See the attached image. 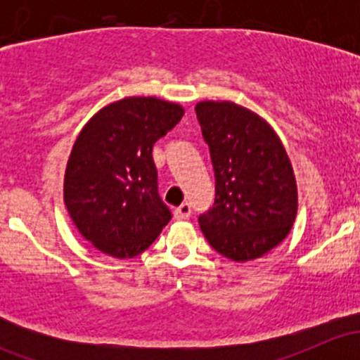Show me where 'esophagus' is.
Segmentation results:
<instances>
[{"mask_svg":"<svg viewBox=\"0 0 360 360\" xmlns=\"http://www.w3.org/2000/svg\"><path fill=\"white\" fill-rule=\"evenodd\" d=\"M174 216H176V219H179V221H184V219H188V217L191 216V205L190 203H181L179 207H177L176 210H174Z\"/></svg>","mask_w":360,"mask_h":360,"instance_id":"obj_1","label":"esophagus"}]
</instances>
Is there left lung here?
Masks as SVG:
<instances>
[{"label":"left lung","mask_w":360,"mask_h":360,"mask_svg":"<svg viewBox=\"0 0 360 360\" xmlns=\"http://www.w3.org/2000/svg\"><path fill=\"white\" fill-rule=\"evenodd\" d=\"M195 111L216 177V198L198 217L200 230L228 259H257L288 237L296 219L291 160L275 130L248 108L203 101Z\"/></svg>","instance_id":"8db88e82"}]
</instances>
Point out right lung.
Returning a JSON list of instances; mask_svg holds the SVG:
<instances>
[{
    "label": "right lung",
    "mask_w": 360,
    "mask_h": 360,
    "mask_svg": "<svg viewBox=\"0 0 360 360\" xmlns=\"http://www.w3.org/2000/svg\"><path fill=\"white\" fill-rule=\"evenodd\" d=\"M184 110L157 97H125L86 122L69 155L64 202L79 233L112 257L146 250L170 221L158 195L153 144Z\"/></svg>",
    "instance_id": "add662e5"
}]
</instances>
